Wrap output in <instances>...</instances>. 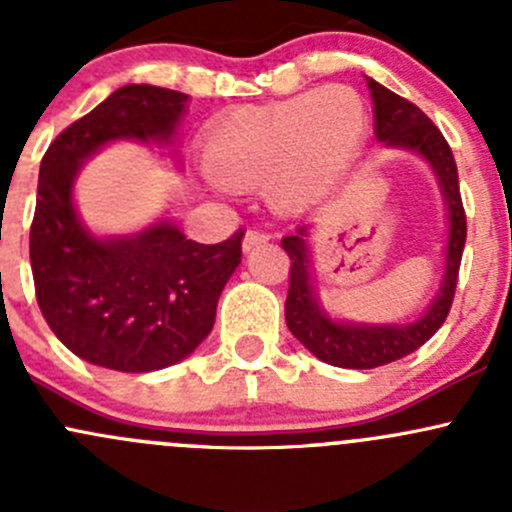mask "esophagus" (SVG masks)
I'll use <instances>...</instances> for the list:
<instances>
[{"label": "esophagus", "instance_id": "obj_1", "mask_svg": "<svg viewBox=\"0 0 512 512\" xmlns=\"http://www.w3.org/2000/svg\"><path fill=\"white\" fill-rule=\"evenodd\" d=\"M270 240V232L262 230V227H250V230L245 232V237H242V247H245V252H250L252 247L262 245V242Z\"/></svg>", "mask_w": 512, "mask_h": 512}]
</instances>
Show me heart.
<instances>
[{
    "label": "heart",
    "instance_id": "b5f03b06",
    "mask_svg": "<svg viewBox=\"0 0 512 512\" xmlns=\"http://www.w3.org/2000/svg\"><path fill=\"white\" fill-rule=\"evenodd\" d=\"M364 133L361 96L347 86H327L232 111L208 133L205 165L218 183H265L277 208L297 210L344 173Z\"/></svg>",
    "mask_w": 512,
    "mask_h": 512
}]
</instances>
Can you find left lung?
Masks as SVG:
<instances>
[{
    "instance_id": "1",
    "label": "left lung",
    "mask_w": 512,
    "mask_h": 512,
    "mask_svg": "<svg viewBox=\"0 0 512 512\" xmlns=\"http://www.w3.org/2000/svg\"><path fill=\"white\" fill-rule=\"evenodd\" d=\"M374 98V133L381 143L396 148H409L433 165L448 205V247L446 275L441 292L433 299L428 312L411 324H386V327H359V324L332 322L319 309L314 299L312 277H309L307 225L297 227L294 235L282 237V250L289 255V292L285 302L287 327L317 359L342 369H376L404 359L428 342L441 329L451 312L453 294L458 285L463 245H466V210L458 185V168L451 146L443 133L433 126L431 118L386 86L369 79Z\"/></svg>"
}]
</instances>
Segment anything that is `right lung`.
<instances>
[{
    "label": "right lung",
    "instance_id": "add662e5",
    "mask_svg": "<svg viewBox=\"0 0 512 512\" xmlns=\"http://www.w3.org/2000/svg\"><path fill=\"white\" fill-rule=\"evenodd\" d=\"M188 96L148 84L113 91L46 148L39 168L29 260L36 302L51 332L81 359L143 374L185 359L215 324L220 292L240 265L237 230L218 245L188 240L170 223L98 240L74 210L81 163L116 138L168 143Z\"/></svg>",
    "mask_w": 512,
    "mask_h": 512
}]
</instances>
